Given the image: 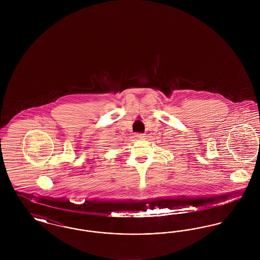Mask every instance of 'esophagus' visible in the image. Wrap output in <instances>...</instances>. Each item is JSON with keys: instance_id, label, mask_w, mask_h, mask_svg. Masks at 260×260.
I'll return each instance as SVG.
<instances>
[{"instance_id": "34e87169", "label": "esophagus", "mask_w": 260, "mask_h": 260, "mask_svg": "<svg viewBox=\"0 0 260 260\" xmlns=\"http://www.w3.org/2000/svg\"><path fill=\"white\" fill-rule=\"evenodd\" d=\"M136 139H144L145 138V135H143V134H137L136 135Z\"/></svg>"}]
</instances>
